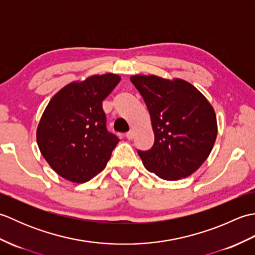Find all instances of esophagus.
<instances>
[{
	"instance_id": "obj_1",
	"label": "esophagus",
	"mask_w": 255,
	"mask_h": 255,
	"mask_svg": "<svg viewBox=\"0 0 255 255\" xmlns=\"http://www.w3.org/2000/svg\"><path fill=\"white\" fill-rule=\"evenodd\" d=\"M133 136H134V133H133V131H132V130L128 131V132L126 133V138H127L128 140H131V139L133 138Z\"/></svg>"
}]
</instances>
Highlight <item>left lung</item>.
Segmentation results:
<instances>
[{
  "label": "left lung",
  "instance_id": "obj_1",
  "mask_svg": "<svg viewBox=\"0 0 255 255\" xmlns=\"http://www.w3.org/2000/svg\"><path fill=\"white\" fill-rule=\"evenodd\" d=\"M130 81L148 107L154 132L152 148L138 150L145 169L167 181L193 174L217 137L213 106L184 80L133 75Z\"/></svg>",
  "mask_w": 255,
  "mask_h": 255
}]
</instances>
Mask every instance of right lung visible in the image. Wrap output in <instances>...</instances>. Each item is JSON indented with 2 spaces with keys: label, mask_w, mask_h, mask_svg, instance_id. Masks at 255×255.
<instances>
[{
  "label": "right lung",
  "mask_w": 255,
  "mask_h": 255,
  "mask_svg": "<svg viewBox=\"0 0 255 255\" xmlns=\"http://www.w3.org/2000/svg\"><path fill=\"white\" fill-rule=\"evenodd\" d=\"M119 81V75L108 73L70 83L47 105L37 128V143L49 165L66 180L88 182L111 159L119 138L107 130L103 101Z\"/></svg>",
  "instance_id": "right-lung-1"
}]
</instances>
